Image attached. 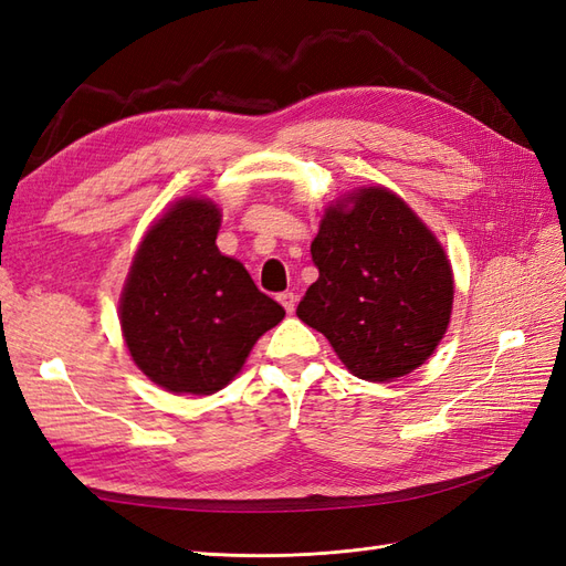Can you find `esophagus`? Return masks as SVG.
I'll use <instances>...</instances> for the list:
<instances>
[{"label": "esophagus", "mask_w": 566, "mask_h": 566, "mask_svg": "<svg viewBox=\"0 0 566 566\" xmlns=\"http://www.w3.org/2000/svg\"><path fill=\"white\" fill-rule=\"evenodd\" d=\"M279 302L283 304V310H285L287 314H293L295 306H297V293H293V290H285V293L279 295Z\"/></svg>", "instance_id": "esophagus-1"}]
</instances>
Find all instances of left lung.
Returning a JSON list of instances; mask_svg holds the SVG:
<instances>
[{
  "instance_id": "8db88e82",
  "label": "left lung",
  "mask_w": 566,
  "mask_h": 566,
  "mask_svg": "<svg viewBox=\"0 0 566 566\" xmlns=\"http://www.w3.org/2000/svg\"><path fill=\"white\" fill-rule=\"evenodd\" d=\"M318 269L297 316L328 337L356 378L389 382L422 366L449 328L453 271L437 235L385 186L325 210Z\"/></svg>"
}]
</instances>
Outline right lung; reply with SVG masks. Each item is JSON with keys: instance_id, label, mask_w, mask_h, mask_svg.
<instances>
[{"instance_id": "right-lung-1", "label": "right lung", "mask_w": 566, "mask_h": 566, "mask_svg": "<svg viewBox=\"0 0 566 566\" xmlns=\"http://www.w3.org/2000/svg\"><path fill=\"white\" fill-rule=\"evenodd\" d=\"M219 227L212 200H177L144 235L119 297L134 364L172 394L224 389L285 316L241 262L219 252Z\"/></svg>"}]
</instances>
